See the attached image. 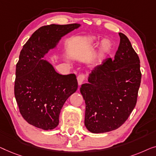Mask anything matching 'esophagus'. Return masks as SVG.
<instances>
[{"label":"esophagus","mask_w":156,"mask_h":156,"mask_svg":"<svg viewBox=\"0 0 156 156\" xmlns=\"http://www.w3.org/2000/svg\"><path fill=\"white\" fill-rule=\"evenodd\" d=\"M85 74H80V75L78 76L77 77V80H78V85H80L81 84H82L83 81L85 80Z\"/></svg>","instance_id":"obj_1"}]
</instances>
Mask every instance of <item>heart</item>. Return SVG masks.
Instances as JSON below:
<instances>
[{
  "label": "heart",
  "instance_id": "1",
  "mask_svg": "<svg viewBox=\"0 0 156 156\" xmlns=\"http://www.w3.org/2000/svg\"><path fill=\"white\" fill-rule=\"evenodd\" d=\"M108 41H106V40H104L102 41V49H107V47H108Z\"/></svg>",
  "mask_w": 156,
  "mask_h": 156
}]
</instances>
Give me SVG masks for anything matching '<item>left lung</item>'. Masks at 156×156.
<instances>
[{"label": "left lung", "instance_id": "1", "mask_svg": "<svg viewBox=\"0 0 156 156\" xmlns=\"http://www.w3.org/2000/svg\"><path fill=\"white\" fill-rule=\"evenodd\" d=\"M115 58H107L96 66L88 83L80 89L85 102V125L92 133L115 130L126 121L137 102L141 84L140 60L126 35Z\"/></svg>", "mask_w": 156, "mask_h": 156}]
</instances>
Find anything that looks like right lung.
I'll return each mask as SVG.
<instances>
[{
	"mask_svg": "<svg viewBox=\"0 0 156 156\" xmlns=\"http://www.w3.org/2000/svg\"><path fill=\"white\" fill-rule=\"evenodd\" d=\"M79 27L76 23L43 26L21 50L15 71V97L21 115L32 126L44 130L56 128L63 104L78 88L75 74L61 75L41 58L61 37Z\"/></svg>",
	"mask_w": 156,
	"mask_h": 156,
	"instance_id": "right-lung-1",
	"label": "right lung"
}]
</instances>
